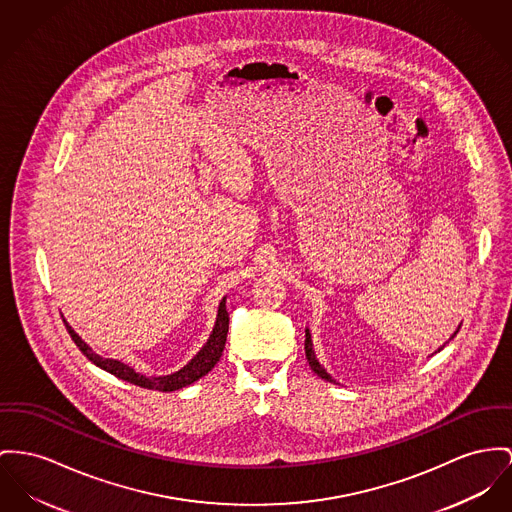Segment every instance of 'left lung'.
<instances>
[{"instance_id": "1", "label": "left lung", "mask_w": 512, "mask_h": 512, "mask_svg": "<svg viewBox=\"0 0 512 512\" xmlns=\"http://www.w3.org/2000/svg\"><path fill=\"white\" fill-rule=\"evenodd\" d=\"M458 330H460V326H458ZM458 330L454 332V336L458 334ZM454 336H452V338H454ZM452 338H450V340H452ZM443 347H441V349H443ZM441 349H439V351H441ZM305 353H307L308 365H310V369H312L316 375L320 376V378H324V380H328V382H334V378L328 375V373L322 369V365L316 361V355H314V351H312V341H310V334H308V330L307 338H305Z\"/></svg>"}]
</instances>
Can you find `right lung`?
I'll return each mask as SVG.
<instances>
[{"label":"right lung","mask_w":512,"mask_h":512,"mask_svg":"<svg viewBox=\"0 0 512 512\" xmlns=\"http://www.w3.org/2000/svg\"><path fill=\"white\" fill-rule=\"evenodd\" d=\"M66 328H68L69 336L71 340L75 341V345L81 349V353L93 361L97 367H101L104 371H108L110 375L118 376L130 384H136L141 388H151V390H159V392H172V390H180L196 380H200L202 376L207 375L215 365L217 361L221 359L223 355V349H225V341H227V332H229V312L225 308V299L221 301L219 305V312H217V322H215V328L209 336V340L202 347V351L184 367L180 369L178 373L169 376H143L136 373L132 367L124 365L122 361H116V359H103L101 355H97L85 341L81 340L69 326L68 322L64 320Z\"/></svg>","instance_id":"1"}]
</instances>
